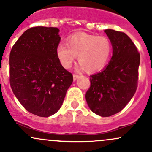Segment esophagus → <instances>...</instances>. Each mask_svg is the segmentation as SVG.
Returning a JSON list of instances; mask_svg holds the SVG:
<instances>
[{
  "mask_svg": "<svg viewBox=\"0 0 152 152\" xmlns=\"http://www.w3.org/2000/svg\"><path fill=\"white\" fill-rule=\"evenodd\" d=\"M79 77V75L76 74V73H74V74H73V81H76V79H77Z\"/></svg>",
  "mask_w": 152,
  "mask_h": 152,
  "instance_id": "1",
  "label": "esophagus"
}]
</instances>
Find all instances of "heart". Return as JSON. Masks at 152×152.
Wrapping results in <instances>:
<instances>
[{
  "mask_svg": "<svg viewBox=\"0 0 152 152\" xmlns=\"http://www.w3.org/2000/svg\"><path fill=\"white\" fill-rule=\"evenodd\" d=\"M112 50L111 41L107 37L80 32L69 37L67 45L59 44L56 53L65 68H70L78 56L81 68L93 73L106 66L111 56Z\"/></svg>",
  "mask_w": 152,
  "mask_h": 152,
  "instance_id": "1",
  "label": "heart"
}]
</instances>
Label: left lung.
<instances>
[{"mask_svg":"<svg viewBox=\"0 0 152 152\" xmlns=\"http://www.w3.org/2000/svg\"><path fill=\"white\" fill-rule=\"evenodd\" d=\"M104 32L111 41L113 56L102 71L90 76L85 98L93 113L109 117L121 111L135 93L140 57L125 33L113 29Z\"/></svg>","mask_w":152,"mask_h":152,"instance_id":"obj_1","label":"left lung"}]
</instances>
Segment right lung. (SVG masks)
<instances>
[{
    "mask_svg": "<svg viewBox=\"0 0 152 152\" xmlns=\"http://www.w3.org/2000/svg\"><path fill=\"white\" fill-rule=\"evenodd\" d=\"M59 30L37 26L26 31L10 55L11 88L29 113L40 117L55 114L73 82L56 56Z\"/></svg>",
    "mask_w": 152,
    "mask_h": 152,
    "instance_id": "1",
    "label": "right lung"
}]
</instances>
